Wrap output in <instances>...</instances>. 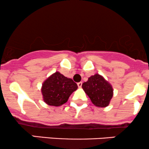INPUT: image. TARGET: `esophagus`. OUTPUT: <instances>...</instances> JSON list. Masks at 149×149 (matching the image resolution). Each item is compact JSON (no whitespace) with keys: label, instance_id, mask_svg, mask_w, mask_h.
Wrapping results in <instances>:
<instances>
[{"label":"esophagus","instance_id":"34e87169","mask_svg":"<svg viewBox=\"0 0 149 149\" xmlns=\"http://www.w3.org/2000/svg\"><path fill=\"white\" fill-rule=\"evenodd\" d=\"M77 86H78V87H79V88H81V86H82V82H81V81H80V82H78L77 83Z\"/></svg>","mask_w":149,"mask_h":149}]
</instances>
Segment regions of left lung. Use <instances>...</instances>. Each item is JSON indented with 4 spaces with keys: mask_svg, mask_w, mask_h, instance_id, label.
<instances>
[{
    "mask_svg": "<svg viewBox=\"0 0 149 149\" xmlns=\"http://www.w3.org/2000/svg\"><path fill=\"white\" fill-rule=\"evenodd\" d=\"M82 88L93 104L100 108L108 106L113 96L111 84L98 74L90 77L87 81L82 84Z\"/></svg>",
    "mask_w": 149,
    "mask_h": 149,
    "instance_id": "1",
    "label": "left lung"
}]
</instances>
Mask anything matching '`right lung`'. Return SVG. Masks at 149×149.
Returning a JSON list of instances; mask_svg holds the SVG:
<instances>
[{
  "mask_svg": "<svg viewBox=\"0 0 149 149\" xmlns=\"http://www.w3.org/2000/svg\"><path fill=\"white\" fill-rule=\"evenodd\" d=\"M77 84L59 72L45 80L41 87L43 101L52 106H60L68 101L70 95L77 89Z\"/></svg>",
  "mask_w": 149,
  "mask_h": 149,
  "instance_id": "add662e5",
  "label": "right lung"
}]
</instances>
